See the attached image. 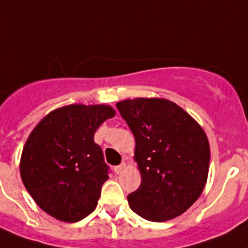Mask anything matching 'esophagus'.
Returning <instances> with one entry per match:
<instances>
[{
  "label": "esophagus",
  "instance_id": "34e87169",
  "mask_svg": "<svg viewBox=\"0 0 248 248\" xmlns=\"http://www.w3.org/2000/svg\"><path fill=\"white\" fill-rule=\"evenodd\" d=\"M124 168H126V163H122L120 164V165L114 166V172H116V174H121V172L124 171Z\"/></svg>",
  "mask_w": 248,
  "mask_h": 248
}]
</instances>
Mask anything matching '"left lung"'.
<instances>
[{
	"mask_svg": "<svg viewBox=\"0 0 248 248\" xmlns=\"http://www.w3.org/2000/svg\"><path fill=\"white\" fill-rule=\"evenodd\" d=\"M116 107L135 136L141 172L140 186L128 194L130 208L151 222L178 217L201 197L207 183V135L168 99H126Z\"/></svg>",
	"mask_w": 248,
	"mask_h": 248,
	"instance_id": "left-lung-1",
	"label": "left lung"
}]
</instances>
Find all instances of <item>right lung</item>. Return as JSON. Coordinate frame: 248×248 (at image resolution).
<instances>
[{"mask_svg":"<svg viewBox=\"0 0 248 248\" xmlns=\"http://www.w3.org/2000/svg\"><path fill=\"white\" fill-rule=\"evenodd\" d=\"M113 116L109 106H65L50 112L30 134L20 164L22 183L51 217L73 223L95 209L109 166L94 132Z\"/></svg>","mask_w":248,"mask_h":248,"instance_id":"right-lung-1","label":"right lung"}]
</instances>
